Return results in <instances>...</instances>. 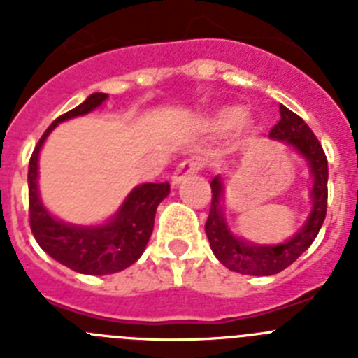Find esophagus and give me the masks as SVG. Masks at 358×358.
Segmentation results:
<instances>
[{"mask_svg":"<svg viewBox=\"0 0 358 358\" xmlns=\"http://www.w3.org/2000/svg\"><path fill=\"white\" fill-rule=\"evenodd\" d=\"M202 169V161L201 159H186L182 163L177 164V169L173 170L172 173V185L177 186L179 182H182L186 177L194 176L199 170Z\"/></svg>","mask_w":358,"mask_h":358,"instance_id":"34e87169","label":"esophagus"}]
</instances>
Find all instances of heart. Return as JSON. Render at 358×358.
Masks as SVG:
<instances>
[{
	"label": "heart",
	"mask_w": 358,
	"mask_h": 358,
	"mask_svg": "<svg viewBox=\"0 0 358 358\" xmlns=\"http://www.w3.org/2000/svg\"><path fill=\"white\" fill-rule=\"evenodd\" d=\"M240 125L243 132H255L256 129V122L251 115H243V109L238 106H226L220 107L210 115V118L206 120V127L211 129V131L217 132H224L229 131V129L236 127Z\"/></svg>",
	"instance_id": "b5f03b06"
}]
</instances>
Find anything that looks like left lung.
Returning a JSON list of instances; mask_svg holds the SVG:
<instances>
[{
    "instance_id": "1",
    "label": "left lung",
    "mask_w": 358,
    "mask_h": 358,
    "mask_svg": "<svg viewBox=\"0 0 358 358\" xmlns=\"http://www.w3.org/2000/svg\"><path fill=\"white\" fill-rule=\"evenodd\" d=\"M280 122L271 129V138L285 141L296 148L299 156L305 157L312 173V210L306 217V222L290 240L278 245H260L248 240L238 238L227 227L224 218V182L217 176L211 181V208L206 220V235L210 240L211 251L218 262L229 271H235L248 276H273L299 258L317 236L324 217H327L328 201V161L321 143L310 127L296 113L280 106Z\"/></svg>"
}]
</instances>
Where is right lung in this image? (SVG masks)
Segmentation results:
<instances>
[{
    "mask_svg": "<svg viewBox=\"0 0 358 358\" xmlns=\"http://www.w3.org/2000/svg\"><path fill=\"white\" fill-rule=\"evenodd\" d=\"M107 100L106 93H93L80 106L59 116L41 136L28 164V206L30 227L37 243L53 260L75 273L106 276L131 267L147 248L154 229V217L159 202L170 194L169 182H145L136 186L123 201L115 217L100 226H73L53 217L41 201L39 152L50 132L75 116L91 113Z\"/></svg>",
    "mask_w": 358,
    "mask_h": 358,
    "instance_id": "obj_1",
    "label": "right lung"
}]
</instances>
